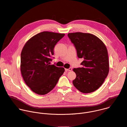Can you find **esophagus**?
I'll return each mask as SVG.
<instances>
[{"instance_id":"34e87169","label":"esophagus","mask_w":127,"mask_h":127,"mask_svg":"<svg viewBox=\"0 0 127 127\" xmlns=\"http://www.w3.org/2000/svg\"><path fill=\"white\" fill-rule=\"evenodd\" d=\"M72 70V68H69L68 69H65V71H70Z\"/></svg>"}]
</instances>
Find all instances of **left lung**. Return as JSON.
Returning a JSON list of instances; mask_svg holds the SVG:
<instances>
[{"mask_svg": "<svg viewBox=\"0 0 127 127\" xmlns=\"http://www.w3.org/2000/svg\"><path fill=\"white\" fill-rule=\"evenodd\" d=\"M79 58H82L81 67L73 69L76 74L74 86L84 94L97 90L103 83L109 72L106 48L96 36L80 32L69 33Z\"/></svg>", "mask_w": 127, "mask_h": 127, "instance_id": "8db88e82", "label": "left lung"}]
</instances>
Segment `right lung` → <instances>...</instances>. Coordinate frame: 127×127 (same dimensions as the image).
<instances>
[{
	"instance_id": "1",
	"label": "right lung",
	"mask_w": 127,
	"mask_h": 127,
	"mask_svg": "<svg viewBox=\"0 0 127 127\" xmlns=\"http://www.w3.org/2000/svg\"><path fill=\"white\" fill-rule=\"evenodd\" d=\"M64 35L43 32L31 38L24 46L21 55V73L25 83L34 93L47 94L64 72V68L50 64L54 48Z\"/></svg>"
}]
</instances>
